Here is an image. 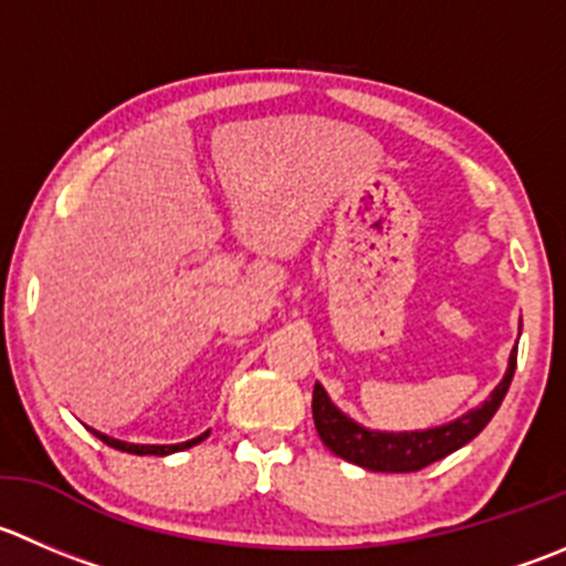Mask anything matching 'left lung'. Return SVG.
I'll return each mask as SVG.
<instances>
[{
    "label": "left lung",
    "instance_id": "left-lung-1",
    "mask_svg": "<svg viewBox=\"0 0 566 566\" xmlns=\"http://www.w3.org/2000/svg\"><path fill=\"white\" fill-rule=\"evenodd\" d=\"M514 367H517V354L512 350L506 376L479 409L468 411L464 417L448 422V426H440V429L409 431V434H384V431L361 429L359 422L345 417L328 400L326 389L321 384H315V392H312L315 429L321 434L323 446L337 453L339 459H345V462L359 464V468L373 470V473H415V470L429 468V464L451 457L453 451L468 446L470 440H475L486 429V422L495 417L497 406L506 398Z\"/></svg>",
    "mask_w": 566,
    "mask_h": 566
}]
</instances>
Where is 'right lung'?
Wrapping results in <instances>:
<instances>
[{
    "mask_svg": "<svg viewBox=\"0 0 566 566\" xmlns=\"http://www.w3.org/2000/svg\"><path fill=\"white\" fill-rule=\"evenodd\" d=\"M93 434L98 437V440L104 442V446H109V448H115V451H124V453H135V457H166V453H177V451H185V448H193V446H199L201 440H205L207 434H201V437H196V440H190V442H179V446H129V442H118V440H109V437H104V434H98V431H93Z\"/></svg>",
    "mask_w": 566,
    "mask_h": 566,
    "instance_id": "obj_1",
    "label": "right lung"
}]
</instances>
